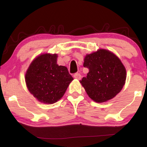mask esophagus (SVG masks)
I'll list each match as a JSON object with an SVG mask.
<instances>
[{
    "instance_id": "1",
    "label": "esophagus",
    "mask_w": 147,
    "mask_h": 147,
    "mask_svg": "<svg viewBox=\"0 0 147 147\" xmlns=\"http://www.w3.org/2000/svg\"><path fill=\"white\" fill-rule=\"evenodd\" d=\"M73 76H74V78L78 79V80H80V78H82L81 74H80V73H75V74H74Z\"/></svg>"
}]
</instances>
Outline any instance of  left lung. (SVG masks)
I'll return each instance as SVG.
<instances>
[{
  "label": "left lung",
  "mask_w": 147,
  "mask_h": 147,
  "mask_svg": "<svg viewBox=\"0 0 147 147\" xmlns=\"http://www.w3.org/2000/svg\"><path fill=\"white\" fill-rule=\"evenodd\" d=\"M84 67L89 69V73L80 82L89 97L96 102L115 97L125 84V67L115 54L107 50L87 54Z\"/></svg>",
  "instance_id": "1"
}]
</instances>
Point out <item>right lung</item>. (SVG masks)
Segmentation results:
<instances>
[{
    "mask_svg": "<svg viewBox=\"0 0 147 147\" xmlns=\"http://www.w3.org/2000/svg\"><path fill=\"white\" fill-rule=\"evenodd\" d=\"M57 54H45L32 62L25 81L29 91L39 101L53 104L59 100L73 78L66 67L57 64Z\"/></svg>",
    "mask_w": 147,
    "mask_h": 147,
    "instance_id": "add662e5",
    "label": "right lung"
}]
</instances>
